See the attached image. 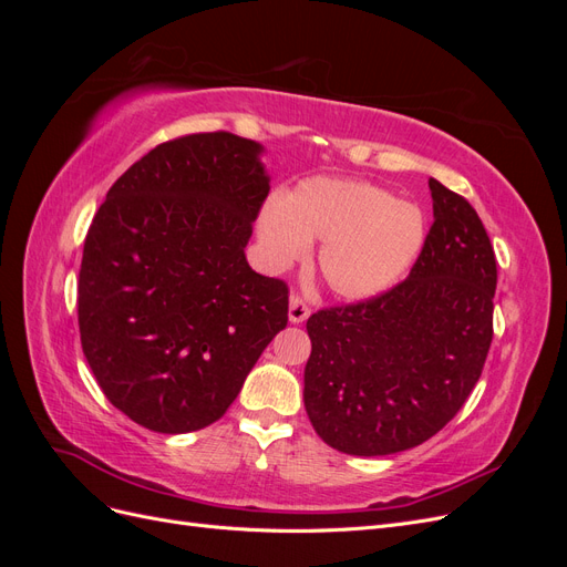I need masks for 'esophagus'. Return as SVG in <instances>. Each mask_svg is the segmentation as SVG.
I'll list each match as a JSON object with an SVG mask.
<instances>
[{"instance_id": "1", "label": "esophagus", "mask_w": 567, "mask_h": 567, "mask_svg": "<svg viewBox=\"0 0 567 567\" xmlns=\"http://www.w3.org/2000/svg\"><path fill=\"white\" fill-rule=\"evenodd\" d=\"M310 305H307L300 296H293L290 298V305H288V319L293 323H302L307 317H310Z\"/></svg>"}]
</instances>
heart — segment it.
Instances as JSON below:
<instances>
[{
	"label": "heart",
	"mask_w": 567,
	"mask_h": 567,
	"mask_svg": "<svg viewBox=\"0 0 567 567\" xmlns=\"http://www.w3.org/2000/svg\"><path fill=\"white\" fill-rule=\"evenodd\" d=\"M274 262L288 265L323 241L319 271L336 296L364 300L398 284L425 244L416 205L367 182L317 177L296 186L260 219Z\"/></svg>",
	"instance_id": "heart-1"
}]
</instances>
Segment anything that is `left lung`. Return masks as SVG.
<instances>
[{
  "mask_svg": "<svg viewBox=\"0 0 567 567\" xmlns=\"http://www.w3.org/2000/svg\"><path fill=\"white\" fill-rule=\"evenodd\" d=\"M433 225L409 277L307 319L305 409L329 447L385 456L431 440L468 400L492 346L496 260L473 205L427 179Z\"/></svg>",
  "mask_w": 567,
  "mask_h": 567,
  "instance_id": "8db88e82",
  "label": "left lung"
}]
</instances>
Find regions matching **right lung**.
I'll use <instances>...</instances> for the list:
<instances>
[{"label":"right lung","mask_w":567,"mask_h":567,"mask_svg":"<svg viewBox=\"0 0 567 567\" xmlns=\"http://www.w3.org/2000/svg\"><path fill=\"white\" fill-rule=\"evenodd\" d=\"M260 153L231 132L158 144L109 188L84 238L82 352L106 400L148 431L225 416L286 329V281L244 252L269 194Z\"/></svg>","instance_id":"obj_1"}]
</instances>
